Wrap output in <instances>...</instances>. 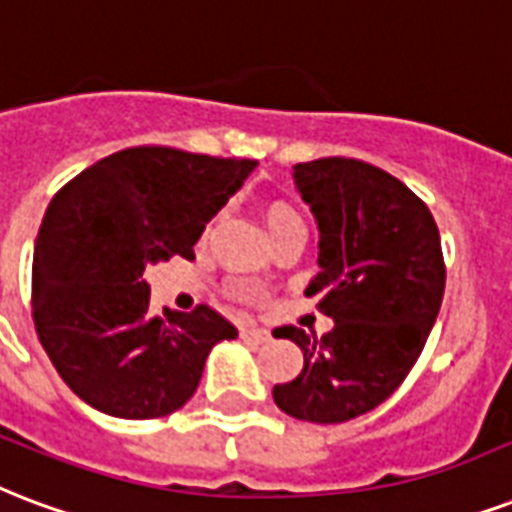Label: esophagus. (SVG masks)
<instances>
[{"label":"esophagus","instance_id":"34e87169","mask_svg":"<svg viewBox=\"0 0 512 512\" xmlns=\"http://www.w3.org/2000/svg\"><path fill=\"white\" fill-rule=\"evenodd\" d=\"M241 338H247V341L263 343V341H268V338H271V333H268V330H263V327L244 325V327H241Z\"/></svg>","mask_w":512,"mask_h":512}]
</instances>
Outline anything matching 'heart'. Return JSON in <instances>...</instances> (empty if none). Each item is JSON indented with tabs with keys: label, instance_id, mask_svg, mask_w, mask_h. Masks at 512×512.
<instances>
[{
	"label": "heart",
	"instance_id": "1",
	"mask_svg": "<svg viewBox=\"0 0 512 512\" xmlns=\"http://www.w3.org/2000/svg\"><path fill=\"white\" fill-rule=\"evenodd\" d=\"M265 220H268V228H279V225H287V222H303L300 214L292 209L290 204H271L265 209Z\"/></svg>",
	"mask_w": 512,
	"mask_h": 512
}]
</instances>
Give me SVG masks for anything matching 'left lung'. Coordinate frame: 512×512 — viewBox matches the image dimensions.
Masks as SVG:
<instances>
[{"mask_svg": "<svg viewBox=\"0 0 512 512\" xmlns=\"http://www.w3.org/2000/svg\"><path fill=\"white\" fill-rule=\"evenodd\" d=\"M295 185L319 225V273L306 295L335 327L322 338L273 330L303 351V370L273 386L292 419L341 424L392 397L438 319L446 263L438 225L419 195L357 158L295 166Z\"/></svg>", "mask_w": 512, "mask_h": 512, "instance_id": "left-lung-1", "label": "left lung"}]
</instances>
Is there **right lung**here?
<instances>
[{
  "label": "right lung",
  "mask_w": 512,
  "mask_h": 512,
  "mask_svg": "<svg viewBox=\"0 0 512 512\" xmlns=\"http://www.w3.org/2000/svg\"><path fill=\"white\" fill-rule=\"evenodd\" d=\"M255 169L174 147H128L69 179L39 225L31 317L74 395L117 419L169 416L193 397L214 343L239 330L212 306L150 314L144 268L193 260L206 222Z\"/></svg>",
  "instance_id": "obj_1"
}]
</instances>
